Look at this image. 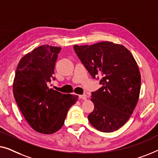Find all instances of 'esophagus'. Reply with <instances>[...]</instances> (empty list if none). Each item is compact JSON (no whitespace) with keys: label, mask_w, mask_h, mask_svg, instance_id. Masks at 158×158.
<instances>
[{"label":"esophagus","mask_w":158,"mask_h":158,"mask_svg":"<svg viewBox=\"0 0 158 158\" xmlns=\"http://www.w3.org/2000/svg\"><path fill=\"white\" fill-rule=\"evenodd\" d=\"M79 99H82V100H86V94H82V95H79Z\"/></svg>","instance_id":"34e87169"}]
</instances>
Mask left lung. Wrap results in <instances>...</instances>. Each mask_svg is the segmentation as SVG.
<instances>
[{
  "label": "left lung",
  "mask_w": 158,
  "mask_h": 158,
  "mask_svg": "<svg viewBox=\"0 0 158 158\" xmlns=\"http://www.w3.org/2000/svg\"><path fill=\"white\" fill-rule=\"evenodd\" d=\"M74 48L93 79L101 78L102 86L92 93L94 109L89 121L101 132L117 130L130 119L139 99L141 76L136 61L126 47L110 41Z\"/></svg>",
  "instance_id": "8db88e82"
}]
</instances>
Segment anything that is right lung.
Segmentation results:
<instances>
[{
	"mask_svg": "<svg viewBox=\"0 0 158 158\" xmlns=\"http://www.w3.org/2000/svg\"><path fill=\"white\" fill-rule=\"evenodd\" d=\"M61 47L43 45L28 53L18 64L13 84L15 102L35 131L53 134L61 128L78 96L49 89ZM55 79V78H54Z\"/></svg>",
	"mask_w": 158,
	"mask_h": 158,
	"instance_id": "add662e5",
	"label": "right lung"
}]
</instances>
